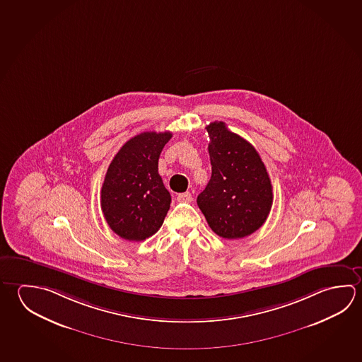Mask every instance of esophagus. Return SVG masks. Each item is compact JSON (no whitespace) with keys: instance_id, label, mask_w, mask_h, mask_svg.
<instances>
[{"instance_id":"34e87169","label":"esophagus","mask_w":362,"mask_h":362,"mask_svg":"<svg viewBox=\"0 0 362 362\" xmlns=\"http://www.w3.org/2000/svg\"><path fill=\"white\" fill-rule=\"evenodd\" d=\"M177 199H178V202H184V203H189L192 202V194H190L189 192H185V193H180L178 197H177Z\"/></svg>"}]
</instances>
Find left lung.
Returning a JSON list of instances; mask_svg holds the SVG:
<instances>
[{
  "instance_id": "1",
  "label": "left lung",
  "mask_w": 362,
  "mask_h": 362,
  "mask_svg": "<svg viewBox=\"0 0 362 362\" xmlns=\"http://www.w3.org/2000/svg\"><path fill=\"white\" fill-rule=\"evenodd\" d=\"M212 174L197 197L212 231L225 239L253 234L272 207L271 179L252 144L228 131L223 122L206 127Z\"/></svg>"
}]
</instances>
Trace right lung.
I'll return each instance as SVG.
<instances>
[{
	"instance_id": "obj_1",
	"label": "right lung",
	"mask_w": 362,
	"mask_h": 362,
	"mask_svg": "<svg viewBox=\"0 0 362 362\" xmlns=\"http://www.w3.org/2000/svg\"><path fill=\"white\" fill-rule=\"evenodd\" d=\"M172 132H144L127 141L109 165L102 187L103 215L115 234L129 241L153 236L172 197L159 175V158Z\"/></svg>"
}]
</instances>
